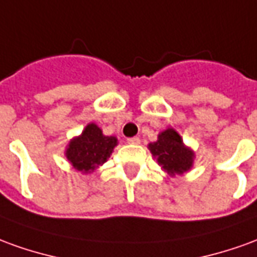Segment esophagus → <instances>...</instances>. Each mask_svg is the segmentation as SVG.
I'll list each match as a JSON object with an SVG mask.
<instances>
[{"mask_svg":"<svg viewBox=\"0 0 257 257\" xmlns=\"http://www.w3.org/2000/svg\"><path fill=\"white\" fill-rule=\"evenodd\" d=\"M126 142H128L129 145H139V143H141V139H139L138 136H134V138H129V139H126Z\"/></svg>","mask_w":257,"mask_h":257,"instance_id":"esophagus-1","label":"esophagus"}]
</instances>
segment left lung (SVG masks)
<instances>
[{
  "label": "left lung",
  "instance_id": "obj_1",
  "mask_svg": "<svg viewBox=\"0 0 257 257\" xmlns=\"http://www.w3.org/2000/svg\"><path fill=\"white\" fill-rule=\"evenodd\" d=\"M149 150L168 175H182L193 166L195 153L185 146L181 135L175 129L163 131L159 139L149 145Z\"/></svg>",
  "mask_w": 257,
  "mask_h": 257
}]
</instances>
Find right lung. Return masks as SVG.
<instances>
[{
    "label": "right lung",
    "instance_id": "add662e5",
    "mask_svg": "<svg viewBox=\"0 0 257 257\" xmlns=\"http://www.w3.org/2000/svg\"><path fill=\"white\" fill-rule=\"evenodd\" d=\"M116 145L115 136H105L96 123L91 122L82 135L69 142L65 156L75 170L90 174L108 160Z\"/></svg>",
    "mask_w": 257,
    "mask_h": 257
}]
</instances>
